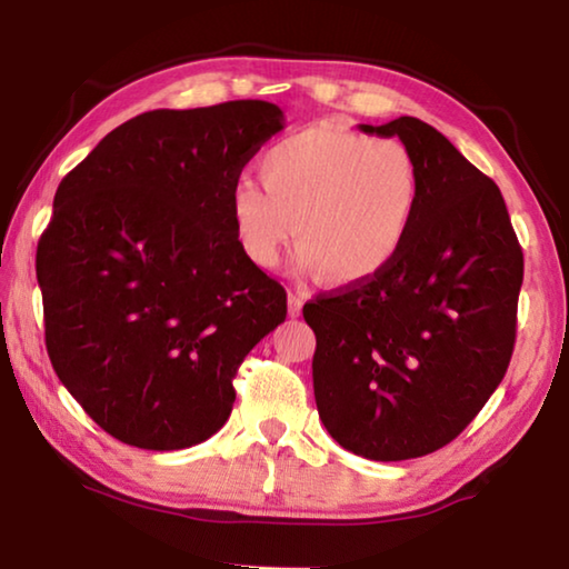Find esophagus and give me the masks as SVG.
I'll return each instance as SVG.
<instances>
[{
	"label": "esophagus",
	"mask_w": 569,
	"mask_h": 569,
	"mask_svg": "<svg viewBox=\"0 0 569 569\" xmlns=\"http://www.w3.org/2000/svg\"><path fill=\"white\" fill-rule=\"evenodd\" d=\"M303 303H306V296L301 291H288V316H291V319L301 316Z\"/></svg>",
	"instance_id": "1"
}]
</instances>
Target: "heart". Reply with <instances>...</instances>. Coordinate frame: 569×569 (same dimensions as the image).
<instances>
[{"label":"heart","mask_w":569,"mask_h":569,"mask_svg":"<svg viewBox=\"0 0 569 569\" xmlns=\"http://www.w3.org/2000/svg\"><path fill=\"white\" fill-rule=\"evenodd\" d=\"M419 208V166L399 138L313 124L266 152L263 182L230 188L238 243L271 268L293 230L298 266L353 283L381 273L407 243Z\"/></svg>","instance_id":"heart-1"}]
</instances>
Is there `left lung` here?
Segmentation results:
<instances>
[{"mask_svg": "<svg viewBox=\"0 0 569 569\" xmlns=\"http://www.w3.org/2000/svg\"><path fill=\"white\" fill-rule=\"evenodd\" d=\"M359 128L409 146L419 208L381 273L303 306L316 407L353 455L417 459L457 439L505 379L525 258L495 180L439 130L417 118Z\"/></svg>", "mask_w": 569, "mask_h": 569, "instance_id": "1", "label": "left lung"}]
</instances>
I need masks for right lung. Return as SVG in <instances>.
<instances>
[{
  "label": "right lung",
  "instance_id": "1",
  "mask_svg": "<svg viewBox=\"0 0 569 569\" xmlns=\"http://www.w3.org/2000/svg\"><path fill=\"white\" fill-rule=\"evenodd\" d=\"M281 130V108L263 100L142 112L54 192L37 246L47 353L124 445L213 437L240 361L286 321L283 286L248 261L230 216L240 170Z\"/></svg>",
  "mask_w": 569,
  "mask_h": 569
}]
</instances>
